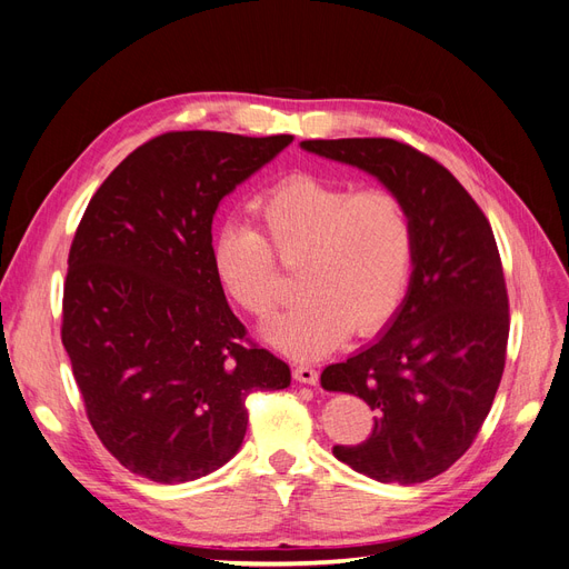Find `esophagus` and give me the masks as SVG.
<instances>
[{
    "instance_id": "1",
    "label": "esophagus",
    "mask_w": 569,
    "mask_h": 569,
    "mask_svg": "<svg viewBox=\"0 0 569 569\" xmlns=\"http://www.w3.org/2000/svg\"><path fill=\"white\" fill-rule=\"evenodd\" d=\"M295 380L301 382V385L316 387L318 385V370L311 368V366H297L295 368Z\"/></svg>"
}]
</instances>
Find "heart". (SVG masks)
<instances>
[{
  "label": "heart",
  "mask_w": 569,
  "mask_h": 569,
  "mask_svg": "<svg viewBox=\"0 0 569 569\" xmlns=\"http://www.w3.org/2000/svg\"><path fill=\"white\" fill-rule=\"evenodd\" d=\"M258 230L230 222L213 242V270L228 295L256 318L282 299L284 266H299L301 301L266 327L280 351L313 360L356 330L387 327L410 284L416 232L403 199L387 187L358 189L291 176L256 203Z\"/></svg>",
  "instance_id": "b5f03b06"
}]
</instances>
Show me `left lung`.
<instances>
[{"label": "left lung", "mask_w": 569, "mask_h": 569, "mask_svg": "<svg viewBox=\"0 0 569 569\" xmlns=\"http://www.w3.org/2000/svg\"><path fill=\"white\" fill-rule=\"evenodd\" d=\"M399 194L416 232L408 295L387 332L320 385L363 399L372 435L332 453L377 481L420 485L449 470L485 425L506 368L508 289L487 216L449 170L387 137L306 140Z\"/></svg>", "instance_id": "left-lung-1"}]
</instances>
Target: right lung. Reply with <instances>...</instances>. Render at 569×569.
Here are the masks:
<instances>
[{"mask_svg":"<svg viewBox=\"0 0 569 569\" xmlns=\"http://www.w3.org/2000/svg\"><path fill=\"white\" fill-rule=\"evenodd\" d=\"M291 134L166 132L101 182L76 230L61 341L84 412L130 472L182 485L226 465L253 391L289 387L284 360L247 337L213 270L220 199Z\"/></svg>","mask_w":569,"mask_h":569,"instance_id":"add662e5","label":"right lung"}]
</instances>
